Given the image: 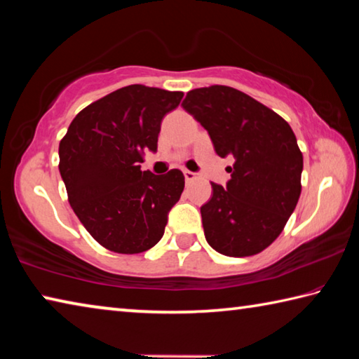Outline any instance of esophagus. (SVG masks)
<instances>
[{"mask_svg":"<svg viewBox=\"0 0 359 359\" xmlns=\"http://www.w3.org/2000/svg\"><path fill=\"white\" fill-rule=\"evenodd\" d=\"M184 175H185V180L187 182H191V180L196 179V174L191 172V171H187V169L184 171Z\"/></svg>","mask_w":359,"mask_h":359,"instance_id":"obj_1","label":"esophagus"}]
</instances>
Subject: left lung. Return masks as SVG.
Instances as JSON below:
<instances>
[{"label":"left lung","instance_id":"8db88e82","mask_svg":"<svg viewBox=\"0 0 359 359\" xmlns=\"http://www.w3.org/2000/svg\"><path fill=\"white\" fill-rule=\"evenodd\" d=\"M218 156H234L226 187L212 182L201 208L209 245L226 257H252L274 242L301 194L302 154L291 126L252 96L226 85L194 88L184 102Z\"/></svg>","mask_w":359,"mask_h":359}]
</instances>
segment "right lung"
Instances as JSON below:
<instances>
[{
  "instance_id": "add662e5",
  "label": "right lung",
  "mask_w": 359,
  "mask_h": 359,
  "mask_svg": "<svg viewBox=\"0 0 359 359\" xmlns=\"http://www.w3.org/2000/svg\"><path fill=\"white\" fill-rule=\"evenodd\" d=\"M184 93L128 85L82 109L60 141V174L72 210L92 238L115 253H141L165 234L184 191L179 169L141 171L156 151L161 120Z\"/></svg>"
}]
</instances>
